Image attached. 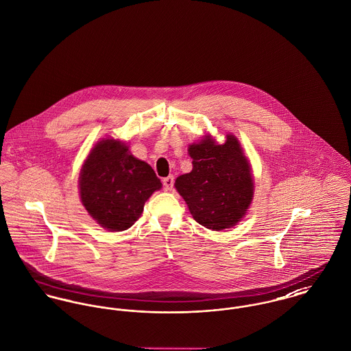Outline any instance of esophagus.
<instances>
[{
  "label": "esophagus",
  "instance_id": "1",
  "mask_svg": "<svg viewBox=\"0 0 351 351\" xmlns=\"http://www.w3.org/2000/svg\"><path fill=\"white\" fill-rule=\"evenodd\" d=\"M173 183H175V178H173L172 175H171V176H167V178H164V179H162L164 189H167V191L172 189V187H173Z\"/></svg>",
  "mask_w": 351,
  "mask_h": 351
}]
</instances>
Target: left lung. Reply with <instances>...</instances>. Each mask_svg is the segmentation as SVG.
Here are the masks:
<instances>
[{
	"mask_svg": "<svg viewBox=\"0 0 351 351\" xmlns=\"http://www.w3.org/2000/svg\"><path fill=\"white\" fill-rule=\"evenodd\" d=\"M192 171L175 180L192 217L213 231L234 227L245 215L254 196L251 165L239 140L227 135L217 144L211 135L189 147Z\"/></svg>",
	"mask_w": 351,
	"mask_h": 351,
	"instance_id": "left-lung-1",
	"label": "left lung"
}]
</instances>
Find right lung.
I'll return each mask as SVG.
<instances>
[{
    "instance_id": "right-lung-1",
    "label": "right lung",
    "mask_w": 351,
    "mask_h": 351,
    "mask_svg": "<svg viewBox=\"0 0 351 351\" xmlns=\"http://www.w3.org/2000/svg\"><path fill=\"white\" fill-rule=\"evenodd\" d=\"M160 189V179L152 167L136 159L125 143L114 138L96 143L79 178L82 206L108 231L132 227L145 202Z\"/></svg>"
}]
</instances>
